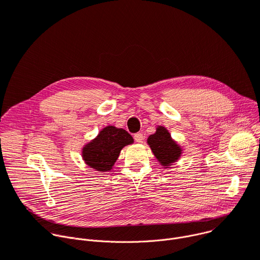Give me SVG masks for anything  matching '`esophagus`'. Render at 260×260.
<instances>
[{
  "mask_svg": "<svg viewBox=\"0 0 260 260\" xmlns=\"http://www.w3.org/2000/svg\"><path fill=\"white\" fill-rule=\"evenodd\" d=\"M134 139H135L136 142H142V140H143V135H142L141 133H136V134L134 135Z\"/></svg>",
  "mask_w": 260,
  "mask_h": 260,
  "instance_id": "obj_1",
  "label": "esophagus"
}]
</instances>
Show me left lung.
<instances>
[{"instance_id": "8db88e82", "label": "left lung", "mask_w": 260, "mask_h": 260, "mask_svg": "<svg viewBox=\"0 0 260 260\" xmlns=\"http://www.w3.org/2000/svg\"><path fill=\"white\" fill-rule=\"evenodd\" d=\"M147 142L157 161L165 169L178 162L184 152L164 126H157L156 132L148 137Z\"/></svg>"}]
</instances>
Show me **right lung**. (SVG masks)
Wrapping results in <instances>:
<instances>
[{
	"label": "right lung",
	"mask_w": 260,
	"mask_h": 260,
	"mask_svg": "<svg viewBox=\"0 0 260 260\" xmlns=\"http://www.w3.org/2000/svg\"><path fill=\"white\" fill-rule=\"evenodd\" d=\"M133 137L124 129L114 126L104 127L98 135L81 149V157L90 168L109 172L126 146L132 145Z\"/></svg>",
	"instance_id": "right-lung-1"
}]
</instances>
